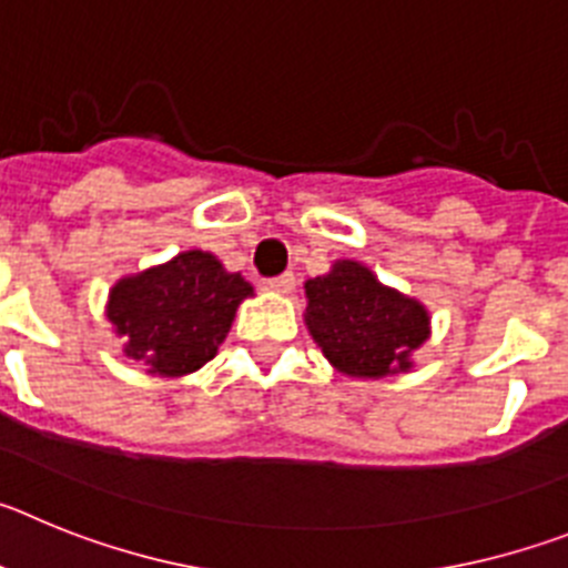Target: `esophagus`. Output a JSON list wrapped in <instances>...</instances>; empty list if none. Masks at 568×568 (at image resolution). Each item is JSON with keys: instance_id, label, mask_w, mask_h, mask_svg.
Returning <instances> with one entry per match:
<instances>
[{"instance_id": "esophagus-1", "label": "esophagus", "mask_w": 568, "mask_h": 568, "mask_svg": "<svg viewBox=\"0 0 568 568\" xmlns=\"http://www.w3.org/2000/svg\"><path fill=\"white\" fill-rule=\"evenodd\" d=\"M264 287L273 290V293H293V287H295V275H293V273L273 275V278L264 281Z\"/></svg>"}]
</instances>
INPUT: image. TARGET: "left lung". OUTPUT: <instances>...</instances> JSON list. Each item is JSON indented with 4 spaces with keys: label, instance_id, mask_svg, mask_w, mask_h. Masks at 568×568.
Returning <instances> with one entry per match:
<instances>
[{
    "label": "left lung",
    "instance_id": "1",
    "mask_svg": "<svg viewBox=\"0 0 568 568\" xmlns=\"http://www.w3.org/2000/svg\"><path fill=\"white\" fill-rule=\"evenodd\" d=\"M307 327L329 364L353 378L409 369V353L429 335L418 301L384 287L358 261H338L307 281Z\"/></svg>",
    "mask_w": 568,
    "mask_h": 568
}]
</instances>
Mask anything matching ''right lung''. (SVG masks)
<instances>
[{
    "instance_id": "1",
    "label": "right lung",
    "mask_w": 568,
    "mask_h": 568,
    "mask_svg": "<svg viewBox=\"0 0 568 568\" xmlns=\"http://www.w3.org/2000/svg\"><path fill=\"white\" fill-rule=\"evenodd\" d=\"M253 295L239 273L202 250L175 255L170 264L119 281L108 318L124 335V355L155 375H187L215 355L235 307Z\"/></svg>"
}]
</instances>
